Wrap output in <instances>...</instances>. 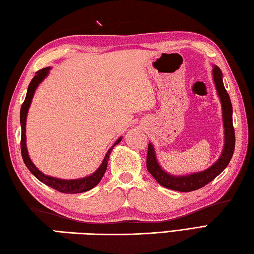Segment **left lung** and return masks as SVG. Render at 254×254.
<instances>
[{"label": "left lung", "instance_id": "1", "mask_svg": "<svg viewBox=\"0 0 254 254\" xmlns=\"http://www.w3.org/2000/svg\"><path fill=\"white\" fill-rule=\"evenodd\" d=\"M212 76L216 89V93L219 95L221 107H222V121L224 127V144L223 149L219 159L211 165L210 168L205 169L204 171L194 172L186 175H174L164 171L162 167L159 164L156 159L155 150L152 143H149L146 156V168L147 171L151 173L159 184L179 192H191L197 190L202 187L206 186L207 183L214 180L218 175L228 167V164L232 159L234 145H236V135H234V128L232 122V104L230 96L225 90L223 84V74L219 66L213 65L212 68Z\"/></svg>", "mask_w": 254, "mask_h": 254}]
</instances>
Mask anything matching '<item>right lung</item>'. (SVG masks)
<instances>
[{
  "label": "right lung",
  "instance_id": "obj_1",
  "mask_svg": "<svg viewBox=\"0 0 254 254\" xmlns=\"http://www.w3.org/2000/svg\"><path fill=\"white\" fill-rule=\"evenodd\" d=\"M51 67H44L42 70H39L35 73V76L32 79L31 83L29 84V87H27V92H26V96L24 102H23L22 107H21V112H20V123H21V152H22V158L24 163L26 165V168L30 170V172L34 175V177L44 184H47L48 187L55 189L57 191H60L62 193H71V194H74V193H82V192H86L93 189L95 186H98L99 182L101 181V179L103 178V175L107 171L108 168V161L110 158V154L113 150V147L119 144L122 140V136L119 137V139L114 142V144L110 147L108 150L107 154H105L104 159L101 163L100 167L98 168L95 172H93L87 177L81 178V179H72V180H65V179H59V178H54V177H50V175L44 174L43 172H41L40 170L35 167L34 163L32 162V160L30 159L29 152H27V147H26V118H27V112H29L30 105L32 103V99H33L34 93L38 86L40 85V83H42L43 80L49 75Z\"/></svg>",
  "mask_w": 254,
  "mask_h": 254
}]
</instances>
